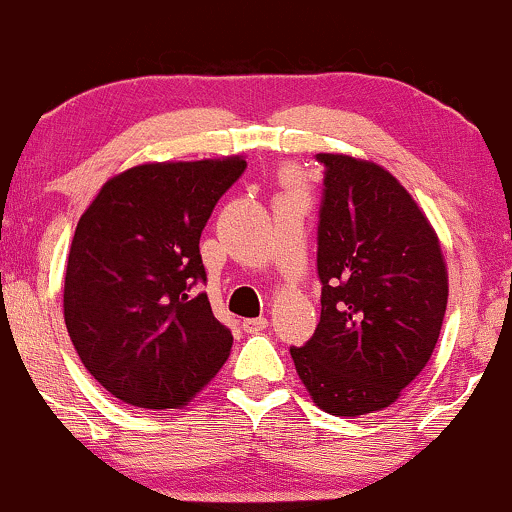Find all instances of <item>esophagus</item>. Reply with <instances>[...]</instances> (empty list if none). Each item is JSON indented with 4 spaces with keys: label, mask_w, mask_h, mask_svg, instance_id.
Wrapping results in <instances>:
<instances>
[{
    "label": "esophagus",
    "mask_w": 512,
    "mask_h": 512,
    "mask_svg": "<svg viewBox=\"0 0 512 512\" xmlns=\"http://www.w3.org/2000/svg\"><path fill=\"white\" fill-rule=\"evenodd\" d=\"M267 327H269L267 317H248V320H243V330L250 332V334L267 330Z\"/></svg>",
    "instance_id": "obj_1"
}]
</instances>
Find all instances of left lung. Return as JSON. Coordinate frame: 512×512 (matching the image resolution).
<instances>
[{
    "mask_svg": "<svg viewBox=\"0 0 512 512\" xmlns=\"http://www.w3.org/2000/svg\"><path fill=\"white\" fill-rule=\"evenodd\" d=\"M325 166L317 221L320 325L291 346L305 390L332 416L390 407L431 358L448 305L436 231L385 168L344 154Z\"/></svg>",
    "mask_w": 512,
    "mask_h": 512,
    "instance_id": "obj_1",
    "label": "left lung"
}]
</instances>
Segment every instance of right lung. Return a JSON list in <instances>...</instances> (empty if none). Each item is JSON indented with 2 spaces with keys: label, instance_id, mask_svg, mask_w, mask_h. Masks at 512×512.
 <instances>
[{
  "label": "right lung",
  "instance_id": "1",
  "mask_svg": "<svg viewBox=\"0 0 512 512\" xmlns=\"http://www.w3.org/2000/svg\"><path fill=\"white\" fill-rule=\"evenodd\" d=\"M248 163H144L110 178L76 223L64 322L88 373L142 409H178L219 373L233 334L211 313L199 238Z\"/></svg>",
  "mask_w": 512,
  "mask_h": 512
}]
</instances>
